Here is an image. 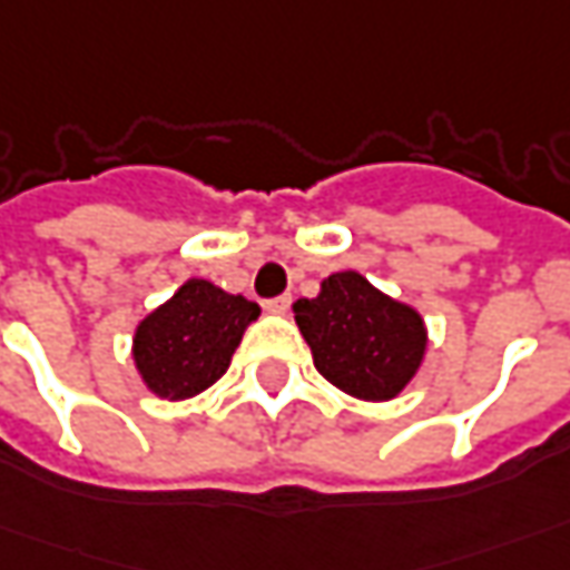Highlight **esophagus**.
<instances>
[{
	"label": "esophagus",
	"mask_w": 570,
	"mask_h": 570,
	"mask_svg": "<svg viewBox=\"0 0 570 570\" xmlns=\"http://www.w3.org/2000/svg\"><path fill=\"white\" fill-rule=\"evenodd\" d=\"M288 307H292V294H278V297H269V301L263 304L266 313H276V316H285Z\"/></svg>",
	"instance_id": "1"
}]
</instances>
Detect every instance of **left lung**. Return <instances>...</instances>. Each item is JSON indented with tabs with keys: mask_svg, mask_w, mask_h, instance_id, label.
<instances>
[{
	"mask_svg": "<svg viewBox=\"0 0 570 570\" xmlns=\"http://www.w3.org/2000/svg\"><path fill=\"white\" fill-rule=\"evenodd\" d=\"M294 323L320 375L356 400H394L425 360L428 332L419 309L353 269L323 278L316 297H301Z\"/></svg>",
	"mask_w": 570,
	"mask_h": 570,
	"instance_id": "left-lung-1",
	"label": "left lung"
}]
</instances>
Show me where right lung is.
<instances>
[{
  "label": "right lung",
  "mask_w": 570,
  "mask_h": 570,
  "mask_svg": "<svg viewBox=\"0 0 570 570\" xmlns=\"http://www.w3.org/2000/svg\"><path fill=\"white\" fill-rule=\"evenodd\" d=\"M261 307L207 278H188L167 304L151 309L132 335V360L145 387L164 400H186L226 375L245 328Z\"/></svg>",
  "instance_id": "obj_1"
}]
</instances>
